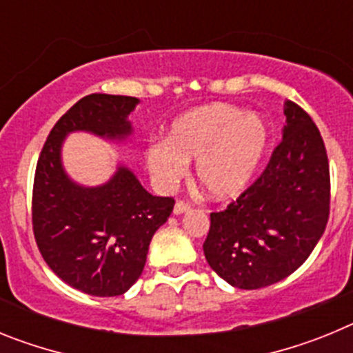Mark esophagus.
I'll return each mask as SVG.
<instances>
[{"instance_id": "34e87169", "label": "esophagus", "mask_w": 353, "mask_h": 353, "mask_svg": "<svg viewBox=\"0 0 353 353\" xmlns=\"http://www.w3.org/2000/svg\"><path fill=\"white\" fill-rule=\"evenodd\" d=\"M189 208H191V205L185 203V201H183V199H179V201H176V203H174L173 212H174V214H176V215H180V214H183V212L189 210Z\"/></svg>"}]
</instances>
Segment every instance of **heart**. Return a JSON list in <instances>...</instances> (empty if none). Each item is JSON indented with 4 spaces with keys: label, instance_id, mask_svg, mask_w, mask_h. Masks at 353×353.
I'll return each mask as SVG.
<instances>
[{
    "label": "heart",
    "instance_id": "heart-1",
    "mask_svg": "<svg viewBox=\"0 0 353 353\" xmlns=\"http://www.w3.org/2000/svg\"><path fill=\"white\" fill-rule=\"evenodd\" d=\"M269 148L263 118L224 102L198 105L171 123L166 141L150 143L146 168L157 185L171 189L196 161V182L214 199L244 192Z\"/></svg>",
    "mask_w": 353,
    "mask_h": 353
}]
</instances>
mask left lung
Segmentation results:
<instances>
[{
  "mask_svg": "<svg viewBox=\"0 0 353 353\" xmlns=\"http://www.w3.org/2000/svg\"><path fill=\"white\" fill-rule=\"evenodd\" d=\"M285 114L283 141L263 173L210 214L205 258L236 288H263L295 272L329 221V159L320 130L295 102H286Z\"/></svg>",
  "mask_w": 353,
  "mask_h": 353,
  "instance_id": "obj_1",
  "label": "left lung"
}]
</instances>
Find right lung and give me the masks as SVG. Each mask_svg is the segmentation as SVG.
<instances>
[{
    "instance_id": "obj_1",
    "label": "right lung",
    "mask_w": 353,
    "mask_h": 353,
    "mask_svg": "<svg viewBox=\"0 0 353 353\" xmlns=\"http://www.w3.org/2000/svg\"><path fill=\"white\" fill-rule=\"evenodd\" d=\"M138 102L108 93L83 97L56 121L37 162L31 223L40 254L61 281L95 297L121 295L138 281L150 240L174 199L146 192L127 168L101 187L77 185L61 168V143L72 130L123 139Z\"/></svg>"
}]
</instances>
